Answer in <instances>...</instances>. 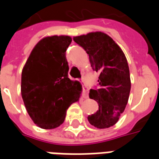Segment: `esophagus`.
<instances>
[{
    "mask_svg": "<svg viewBox=\"0 0 159 159\" xmlns=\"http://www.w3.org/2000/svg\"><path fill=\"white\" fill-rule=\"evenodd\" d=\"M78 81H79V82L82 84V97L87 98V96H88V88H87V87H86V86L83 85L84 80L83 79H78Z\"/></svg>",
    "mask_w": 159,
    "mask_h": 159,
    "instance_id": "1",
    "label": "esophagus"
}]
</instances>
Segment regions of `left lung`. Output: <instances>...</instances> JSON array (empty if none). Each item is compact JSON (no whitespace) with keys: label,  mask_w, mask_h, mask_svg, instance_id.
<instances>
[{"label":"left lung","mask_w":159,"mask_h":159,"mask_svg":"<svg viewBox=\"0 0 159 159\" xmlns=\"http://www.w3.org/2000/svg\"><path fill=\"white\" fill-rule=\"evenodd\" d=\"M73 41L89 55L92 69L100 73L98 88L89 96L99 104V109L88 116L97 128H108L119 120L128 101L131 79L124 53L109 36L101 32L75 37Z\"/></svg>","instance_id":"1"}]
</instances>
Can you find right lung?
<instances>
[{
	"label": "right lung",
	"mask_w": 159,
	"mask_h": 159,
	"mask_svg": "<svg viewBox=\"0 0 159 159\" xmlns=\"http://www.w3.org/2000/svg\"><path fill=\"white\" fill-rule=\"evenodd\" d=\"M68 36L41 40L32 50L22 72L21 94L35 124L53 129L64 122L66 111L80 97L79 82L68 78L66 50Z\"/></svg>",
	"instance_id": "obj_1"
}]
</instances>
